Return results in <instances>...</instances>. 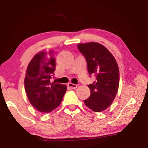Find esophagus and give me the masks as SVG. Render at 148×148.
<instances>
[{"label": "esophagus", "mask_w": 148, "mask_h": 148, "mask_svg": "<svg viewBox=\"0 0 148 148\" xmlns=\"http://www.w3.org/2000/svg\"><path fill=\"white\" fill-rule=\"evenodd\" d=\"M68 86L70 89H76L77 87H78V85L77 84H71V83H69L68 84Z\"/></svg>", "instance_id": "esophagus-1"}]
</instances>
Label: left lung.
Here are the masks:
<instances>
[{
    "label": "left lung",
    "instance_id": "left-lung-1",
    "mask_svg": "<svg viewBox=\"0 0 148 148\" xmlns=\"http://www.w3.org/2000/svg\"><path fill=\"white\" fill-rule=\"evenodd\" d=\"M77 49L86 59L90 77L95 74L97 79L88 86L91 95L84 103L94 112L104 111L114 101L118 90V65L112 54L97 42L78 44Z\"/></svg>",
    "mask_w": 148,
    "mask_h": 148
}]
</instances>
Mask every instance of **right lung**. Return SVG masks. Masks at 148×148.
Instances as JSON below:
<instances>
[{"label":"right lung","mask_w":148,"mask_h":148,"mask_svg":"<svg viewBox=\"0 0 148 148\" xmlns=\"http://www.w3.org/2000/svg\"><path fill=\"white\" fill-rule=\"evenodd\" d=\"M56 71V59L51 51L40 52L29 62L25 77L29 101L37 110L48 113L58 107L66 91L65 85L51 84Z\"/></svg>","instance_id":"add662e5"}]
</instances>
